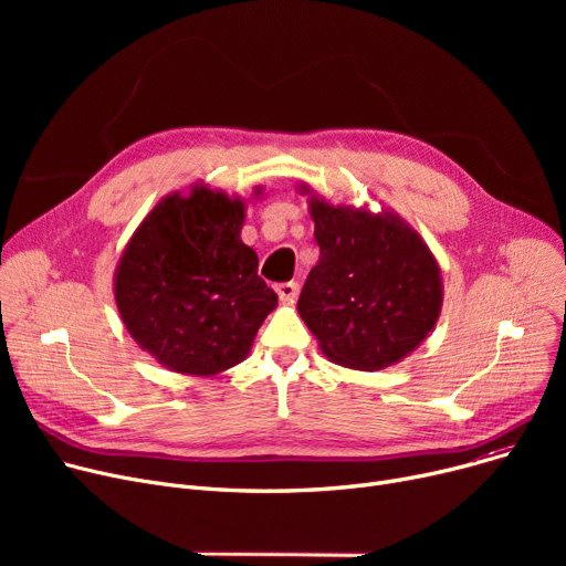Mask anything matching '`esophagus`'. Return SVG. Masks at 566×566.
<instances>
[{
	"instance_id": "34e87169",
	"label": "esophagus",
	"mask_w": 566,
	"mask_h": 566,
	"mask_svg": "<svg viewBox=\"0 0 566 566\" xmlns=\"http://www.w3.org/2000/svg\"><path fill=\"white\" fill-rule=\"evenodd\" d=\"M298 293H301V286H298V282H284V284H277V295H280V301H295L298 298Z\"/></svg>"
}]
</instances>
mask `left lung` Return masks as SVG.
I'll return each instance as SVG.
<instances>
[{"label": "left lung", "instance_id": "1", "mask_svg": "<svg viewBox=\"0 0 566 566\" xmlns=\"http://www.w3.org/2000/svg\"><path fill=\"white\" fill-rule=\"evenodd\" d=\"M318 263L303 286L298 314L335 365L378 371L418 348L442 310L440 265L392 208L333 203L307 184Z\"/></svg>", "mask_w": 566, "mask_h": 566}]
</instances>
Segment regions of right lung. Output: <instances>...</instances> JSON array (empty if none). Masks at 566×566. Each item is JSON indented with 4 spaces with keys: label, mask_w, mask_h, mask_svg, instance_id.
I'll use <instances>...</instances> for the list:
<instances>
[{
    "label": "right lung",
    "mask_w": 566,
    "mask_h": 566,
    "mask_svg": "<svg viewBox=\"0 0 566 566\" xmlns=\"http://www.w3.org/2000/svg\"><path fill=\"white\" fill-rule=\"evenodd\" d=\"M263 192L254 188V199ZM243 197L197 181L169 192L139 222L116 263L114 301L142 350L186 376L243 363L277 293L241 241Z\"/></svg>",
    "instance_id": "1"
}]
</instances>
